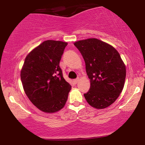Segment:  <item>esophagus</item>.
<instances>
[{
  "mask_svg": "<svg viewBox=\"0 0 145 145\" xmlns=\"http://www.w3.org/2000/svg\"><path fill=\"white\" fill-rule=\"evenodd\" d=\"M78 81H79V78H76V79H75L73 80V82H74V84H77V83L78 82Z\"/></svg>",
  "mask_w": 145,
  "mask_h": 145,
  "instance_id": "34e87169",
  "label": "esophagus"
}]
</instances>
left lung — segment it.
Here are the masks:
<instances>
[{"mask_svg": "<svg viewBox=\"0 0 145 145\" xmlns=\"http://www.w3.org/2000/svg\"><path fill=\"white\" fill-rule=\"evenodd\" d=\"M86 65L91 86L84 94L92 107H108L119 97L123 89L126 69L118 51L112 46L95 38L76 41Z\"/></svg>", "mask_w": 145, "mask_h": 145, "instance_id": "1", "label": "left lung"}]
</instances>
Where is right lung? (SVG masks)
Segmentation results:
<instances>
[{
    "instance_id": "right-lung-1",
    "label": "right lung",
    "mask_w": 145,
    "mask_h": 145,
    "mask_svg": "<svg viewBox=\"0 0 145 145\" xmlns=\"http://www.w3.org/2000/svg\"><path fill=\"white\" fill-rule=\"evenodd\" d=\"M67 43L47 40L26 56L20 77L24 92L40 110L53 113L62 109L71 86L59 66Z\"/></svg>"
}]
</instances>
